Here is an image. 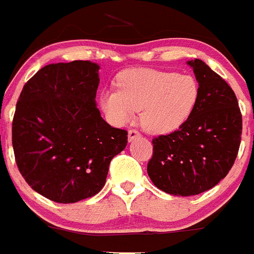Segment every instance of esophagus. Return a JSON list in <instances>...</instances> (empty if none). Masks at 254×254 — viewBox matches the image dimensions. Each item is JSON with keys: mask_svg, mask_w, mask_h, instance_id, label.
I'll return each mask as SVG.
<instances>
[{"mask_svg": "<svg viewBox=\"0 0 254 254\" xmlns=\"http://www.w3.org/2000/svg\"><path fill=\"white\" fill-rule=\"evenodd\" d=\"M141 137V133H139L137 129H129L128 131V141L129 142H133L134 139L139 138Z\"/></svg>", "mask_w": 254, "mask_h": 254, "instance_id": "1", "label": "esophagus"}]
</instances>
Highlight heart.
<instances>
[{"label": "heart", "instance_id": "1", "mask_svg": "<svg viewBox=\"0 0 254 254\" xmlns=\"http://www.w3.org/2000/svg\"><path fill=\"white\" fill-rule=\"evenodd\" d=\"M117 89L102 92L100 105L117 125L141 123L151 133H167L186 122L199 98V83L190 74L154 68H128L116 79Z\"/></svg>", "mask_w": 254, "mask_h": 254}]
</instances>
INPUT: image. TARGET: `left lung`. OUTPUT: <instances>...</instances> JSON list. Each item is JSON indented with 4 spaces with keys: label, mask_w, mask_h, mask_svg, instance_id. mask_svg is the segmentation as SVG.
<instances>
[{
    "label": "left lung",
    "mask_w": 254,
    "mask_h": 254,
    "mask_svg": "<svg viewBox=\"0 0 254 254\" xmlns=\"http://www.w3.org/2000/svg\"><path fill=\"white\" fill-rule=\"evenodd\" d=\"M187 64L199 83L198 102L177 131L153 138L147 165L157 188L182 197L206 192L228 175L242 134V115L233 89L201 60Z\"/></svg>",
    "instance_id": "left-lung-1"
}]
</instances>
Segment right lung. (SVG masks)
I'll return each instance as SVG.
<instances>
[{
    "label": "right lung",
    "mask_w": 254,
    "mask_h": 254,
    "mask_svg": "<svg viewBox=\"0 0 254 254\" xmlns=\"http://www.w3.org/2000/svg\"><path fill=\"white\" fill-rule=\"evenodd\" d=\"M100 66L52 64L26 82L12 122L18 171L33 190L57 203L97 194L127 131L111 127L96 105Z\"/></svg>",
    "instance_id": "obj_1"
}]
</instances>
